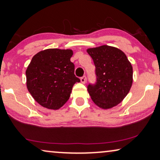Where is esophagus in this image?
Segmentation results:
<instances>
[{
	"label": "esophagus",
	"mask_w": 160,
	"mask_h": 160,
	"mask_svg": "<svg viewBox=\"0 0 160 160\" xmlns=\"http://www.w3.org/2000/svg\"><path fill=\"white\" fill-rule=\"evenodd\" d=\"M81 82H82V83H83V84H85V82H86L87 81V77L86 76H83L82 77H81Z\"/></svg>",
	"instance_id": "1"
}]
</instances>
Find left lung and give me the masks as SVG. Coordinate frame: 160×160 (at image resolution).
<instances>
[{"label":"left lung","instance_id":"8db88e82","mask_svg":"<svg viewBox=\"0 0 160 160\" xmlns=\"http://www.w3.org/2000/svg\"><path fill=\"white\" fill-rule=\"evenodd\" d=\"M95 66L96 82L87 86L89 95L104 109L117 106L126 97L132 84V67L125 54L103 45L87 49Z\"/></svg>","mask_w":160,"mask_h":160}]
</instances>
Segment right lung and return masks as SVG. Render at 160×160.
Instances as JSON below:
<instances>
[{
    "label": "right lung",
    "instance_id": "add662e5",
    "mask_svg": "<svg viewBox=\"0 0 160 160\" xmlns=\"http://www.w3.org/2000/svg\"><path fill=\"white\" fill-rule=\"evenodd\" d=\"M71 49H49L33 56L26 71L27 87L35 100L49 109L60 108L69 99L74 84Z\"/></svg>",
    "mask_w": 160,
    "mask_h": 160
}]
</instances>
